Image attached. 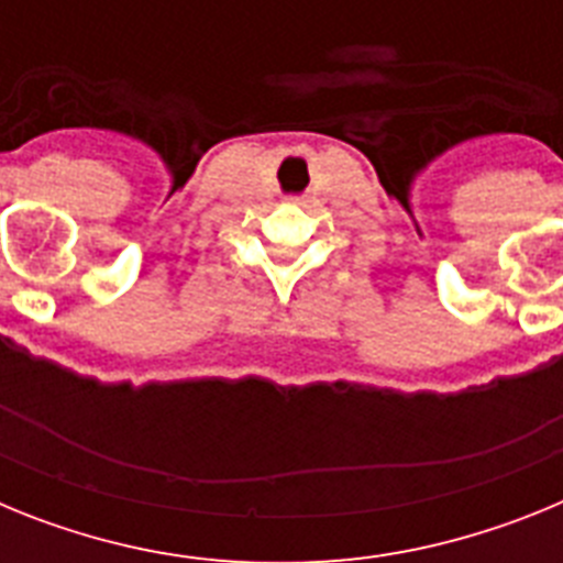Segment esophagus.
I'll return each mask as SVG.
<instances>
[{
  "label": "esophagus",
  "instance_id": "34e87169",
  "mask_svg": "<svg viewBox=\"0 0 563 563\" xmlns=\"http://www.w3.org/2000/svg\"><path fill=\"white\" fill-rule=\"evenodd\" d=\"M296 202H301V197H296Z\"/></svg>",
  "mask_w": 563,
  "mask_h": 563
}]
</instances>
